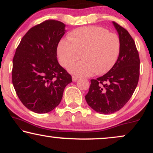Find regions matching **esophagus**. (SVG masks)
Instances as JSON below:
<instances>
[{
	"instance_id": "34e87169",
	"label": "esophagus",
	"mask_w": 153,
	"mask_h": 153,
	"mask_svg": "<svg viewBox=\"0 0 153 153\" xmlns=\"http://www.w3.org/2000/svg\"><path fill=\"white\" fill-rule=\"evenodd\" d=\"M78 77H76V76H73V82L77 81V80H78Z\"/></svg>"
}]
</instances>
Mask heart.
<instances>
[{"mask_svg": "<svg viewBox=\"0 0 153 153\" xmlns=\"http://www.w3.org/2000/svg\"><path fill=\"white\" fill-rule=\"evenodd\" d=\"M119 36L101 26H85L69 34V40H60L57 57L60 65L77 76H91L106 73L113 68L120 52Z\"/></svg>", "mask_w": 153, "mask_h": 153, "instance_id": "obj_1", "label": "heart"}]
</instances>
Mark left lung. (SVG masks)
<instances>
[{
  "mask_svg": "<svg viewBox=\"0 0 153 153\" xmlns=\"http://www.w3.org/2000/svg\"><path fill=\"white\" fill-rule=\"evenodd\" d=\"M113 24L120 39L119 57L108 73L91 80L85 97L89 106L102 114L114 113L128 102L140 77V57L134 39L124 28Z\"/></svg>",
  "mask_w": 153,
  "mask_h": 153,
  "instance_id": "1",
  "label": "left lung"
}]
</instances>
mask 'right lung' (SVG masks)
I'll use <instances>...</instances> for the list:
<instances>
[{
    "mask_svg": "<svg viewBox=\"0 0 153 153\" xmlns=\"http://www.w3.org/2000/svg\"><path fill=\"white\" fill-rule=\"evenodd\" d=\"M65 25L47 20L23 36L13 59L12 82L28 109L48 113L60 103L72 77L57 62V48Z\"/></svg>",
    "mask_w": 153,
    "mask_h": 153,
    "instance_id": "obj_1",
    "label": "right lung"
}]
</instances>
